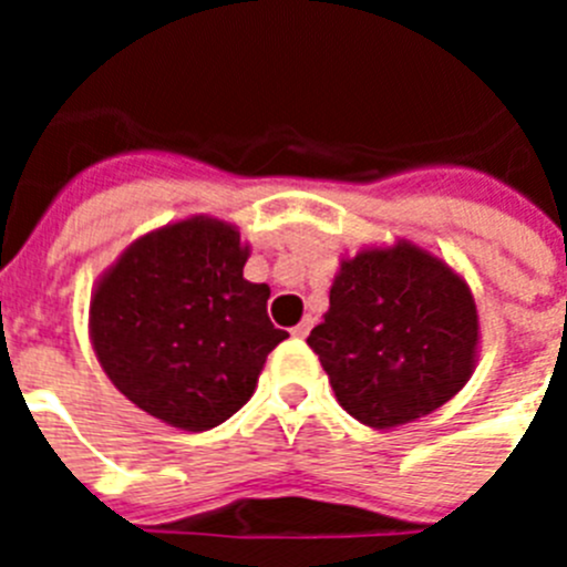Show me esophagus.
<instances>
[{"instance_id": "esophagus-1", "label": "esophagus", "mask_w": 567, "mask_h": 567, "mask_svg": "<svg viewBox=\"0 0 567 567\" xmlns=\"http://www.w3.org/2000/svg\"><path fill=\"white\" fill-rule=\"evenodd\" d=\"M312 323H315L312 318H303V320H300L298 327H292V334H295V338H307L309 329H312Z\"/></svg>"}]
</instances>
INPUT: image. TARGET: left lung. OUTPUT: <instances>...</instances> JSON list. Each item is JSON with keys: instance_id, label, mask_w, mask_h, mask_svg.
Returning <instances> with one entry per match:
<instances>
[{"instance_id": "1", "label": "left lung", "mask_w": 567, "mask_h": 567, "mask_svg": "<svg viewBox=\"0 0 567 567\" xmlns=\"http://www.w3.org/2000/svg\"><path fill=\"white\" fill-rule=\"evenodd\" d=\"M307 343L346 412L394 429L432 414L468 383L480 315L463 275L400 238L340 260L329 309Z\"/></svg>"}]
</instances>
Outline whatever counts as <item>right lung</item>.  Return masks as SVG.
Returning <instances> with one entry per match:
<instances>
[{"label":"right lung","instance_id":"1","mask_svg":"<svg viewBox=\"0 0 567 567\" xmlns=\"http://www.w3.org/2000/svg\"><path fill=\"white\" fill-rule=\"evenodd\" d=\"M238 227L193 215L135 238L90 295V340L110 383L142 412L207 432L252 398L280 340L269 287L244 278Z\"/></svg>","mask_w":567,"mask_h":567}]
</instances>
